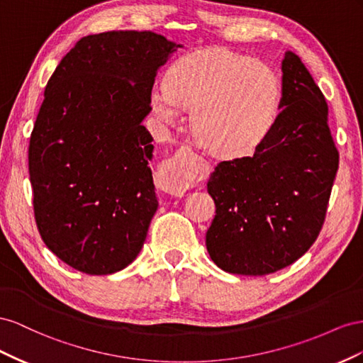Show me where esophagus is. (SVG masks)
Returning a JSON list of instances; mask_svg holds the SVG:
<instances>
[{
    "label": "esophagus",
    "mask_w": 363,
    "mask_h": 363,
    "mask_svg": "<svg viewBox=\"0 0 363 363\" xmlns=\"http://www.w3.org/2000/svg\"><path fill=\"white\" fill-rule=\"evenodd\" d=\"M161 189L170 194L172 198H182L187 191V187L182 184L181 181V176L178 173V169H176V165L172 164L170 167H167L162 173V181H161Z\"/></svg>",
    "instance_id": "obj_1"
}]
</instances>
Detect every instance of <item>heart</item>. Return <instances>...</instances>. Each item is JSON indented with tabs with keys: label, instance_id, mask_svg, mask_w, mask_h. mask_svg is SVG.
Here are the masks:
<instances>
[{
	"label": "heart",
	"instance_id": "1",
	"mask_svg": "<svg viewBox=\"0 0 363 363\" xmlns=\"http://www.w3.org/2000/svg\"><path fill=\"white\" fill-rule=\"evenodd\" d=\"M164 84L150 91L153 116L173 124L182 109L191 108L194 137L223 158L255 152L281 113L283 86L277 71L228 48L181 56L165 72Z\"/></svg>",
	"mask_w": 363,
	"mask_h": 363
}]
</instances>
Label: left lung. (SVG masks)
I'll list each match as a JSON object with an SVG mask.
<instances>
[{
  "label": "left lung",
  "mask_w": 363,
  "mask_h": 363,
  "mask_svg": "<svg viewBox=\"0 0 363 363\" xmlns=\"http://www.w3.org/2000/svg\"><path fill=\"white\" fill-rule=\"evenodd\" d=\"M281 113L252 157L216 165L206 189L216 216L205 243L225 272L266 275L296 262L325 220L339 153L327 101L295 53L286 51Z\"/></svg>",
  "instance_id": "1"
}]
</instances>
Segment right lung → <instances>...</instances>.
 Here are the masks:
<instances>
[{"label": "right lung", "mask_w": 363, "mask_h": 363, "mask_svg": "<svg viewBox=\"0 0 363 363\" xmlns=\"http://www.w3.org/2000/svg\"><path fill=\"white\" fill-rule=\"evenodd\" d=\"M179 47L153 32L89 35L45 86L28 146L35 219L48 250L80 272H118L146 240L158 199L141 123Z\"/></svg>", "instance_id": "right-lung-1"}]
</instances>
